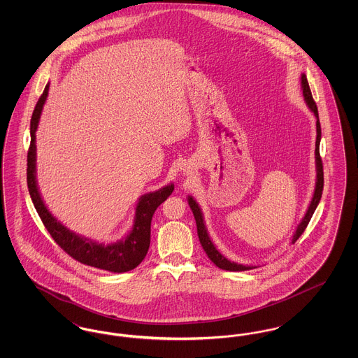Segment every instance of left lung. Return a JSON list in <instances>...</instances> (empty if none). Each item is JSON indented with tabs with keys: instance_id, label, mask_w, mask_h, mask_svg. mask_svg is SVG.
<instances>
[{
	"instance_id": "1",
	"label": "left lung",
	"mask_w": 358,
	"mask_h": 358,
	"mask_svg": "<svg viewBox=\"0 0 358 358\" xmlns=\"http://www.w3.org/2000/svg\"><path fill=\"white\" fill-rule=\"evenodd\" d=\"M301 87H302V92H303V98L306 102L307 107L310 108V111L314 114V117L317 118V141H315V171H317V178H315V187H314V194L313 199L310 201V205L307 208L306 213L302 219V222H299V225L296 227V231L292 236L291 244H294L299 236L303 234V231L306 229L307 224L310 222V219L314 215V210L317 209V206L320 204V200L322 197V190H324V166H322V159L320 155V142H321V124H320V118H318V108L317 104L313 99L308 82H307L306 75L302 73L301 75ZM187 204L190 206L193 216L196 219V225H197V235L200 238V243L204 248L205 254L213 262L215 266H217L222 270L227 271H247V270H252L256 268L254 266H243L235 262H231L229 259H227L225 256L219 252V250L215 247V244L212 243V240L208 235V229L205 227L204 216L201 212V208L196 203V200L192 196H187Z\"/></svg>"
}]
</instances>
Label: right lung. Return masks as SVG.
I'll return each instance as SVG.
<instances>
[{"instance_id":"add662e5","label":"right lung","mask_w":358,"mask_h":358,"mask_svg":"<svg viewBox=\"0 0 358 358\" xmlns=\"http://www.w3.org/2000/svg\"><path fill=\"white\" fill-rule=\"evenodd\" d=\"M50 85H45L43 95L34 107L31 120V146L28 150L27 181L34 208L53 240L78 262L106 270L110 273H127L134 270L145 259L150 245V225L155 209L162 204L174 190V184L161 187L155 192L146 193L139 197L136 206V217L131 231L127 236L117 243H96L91 238H83L59 222L47 208L36 180V130L41 117L43 107L48 96Z\"/></svg>"}]
</instances>
